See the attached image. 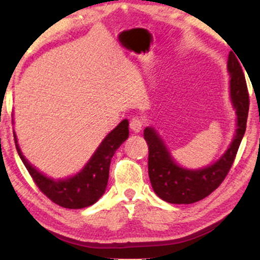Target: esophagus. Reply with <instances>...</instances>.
Segmentation results:
<instances>
[{
	"label": "esophagus",
	"instance_id": "obj_1",
	"mask_svg": "<svg viewBox=\"0 0 260 260\" xmlns=\"http://www.w3.org/2000/svg\"><path fill=\"white\" fill-rule=\"evenodd\" d=\"M129 127L134 133H139L143 129V122L139 117H133L129 122Z\"/></svg>",
	"mask_w": 260,
	"mask_h": 260
}]
</instances>
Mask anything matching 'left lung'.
Masks as SVG:
<instances>
[{"label": "left lung", "mask_w": 260, "mask_h": 260, "mask_svg": "<svg viewBox=\"0 0 260 260\" xmlns=\"http://www.w3.org/2000/svg\"><path fill=\"white\" fill-rule=\"evenodd\" d=\"M228 70L231 76L230 92L237 115V129L226 153L213 165L189 170L175 162L164 140L151 127L144 129L149 148L148 172L154 192L171 204H192L208 197L228 176L246 132L249 110V95L246 78L234 53L229 55Z\"/></svg>", "instance_id": "left-lung-1"}]
</instances>
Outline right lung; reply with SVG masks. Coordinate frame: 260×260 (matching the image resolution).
<instances>
[{
    "instance_id": "add662e5",
    "label": "right lung",
    "mask_w": 260,
    "mask_h": 260,
    "mask_svg": "<svg viewBox=\"0 0 260 260\" xmlns=\"http://www.w3.org/2000/svg\"><path fill=\"white\" fill-rule=\"evenodd\" d=\"M128 121L123 120L115 129L107 134L82 171L72 177L57 181L46 177L26 161L17 143L16 134L14 142L19 157L26 170L39 189L47 198L59 207L82 209L94 204L105 193L109 181L110 162L116 150L128 138Z\"/></svg>"
}]
</instances>
